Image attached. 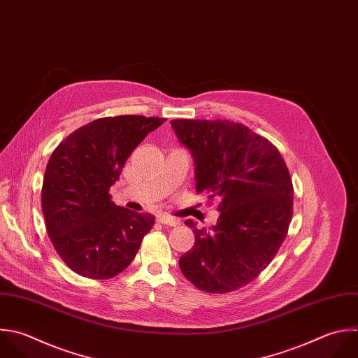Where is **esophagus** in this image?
Segmentation results:
<instances>
[{
	"label": "esophagus",
	"instance_id": "esophagus-1",
	"mask_svg": "<svg viewBox=\"0 0 358 358\" xmlns=\"http://www.w3.org/2000/svg\"><path fill=\"white\" fill-rule=\"evenodd\" d=\"M157 220H158V222L169 225V227H176L179 224V221L176 218H173L168 214H159V215H157Z\"/></svg>",
	"mask_w": 358,
	"mask_h": 358
}]
</instances>
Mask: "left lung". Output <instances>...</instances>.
<instances>
[{
  "label": "left lung",
  "mask_w": 358,
  "mask_h": 358,
  "mask_svg": "<svg viewBox=\"0 0 358 358\" xmlns=\"http://www.w3.org/2000/svg\"><path fill=\"white\" fill-rule=\"evenodd\" d=\"M196 164V192L218 199L207 231L193 220L194 246L180 256L183 275L201 291L225 294L255 280L274 259L292 218L294 189L278 150L229 120H171Z\"/></svg>",
  "instance_id": "1"
}]
</instances>
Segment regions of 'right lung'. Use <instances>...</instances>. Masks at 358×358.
<instances>
[{"mask_svg": "<svg viewBox=\"0 0 358 358\" xmlns=\"http://www.w3.org/2000/svg\"><path fill=\"white\" fill-rule=\"evenodd\" d=\"M166 119L124 115L94 120L53 151L42 187L48 235L77 274L106 280L136 257L152 214L116 206L109 194L133 150Z\"/></svg>", "mask_w": 358, "mask_h": 358, "instance_id": "right-lung-1", "label": "right lung"}]
</instances>
